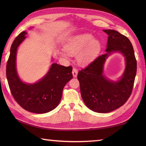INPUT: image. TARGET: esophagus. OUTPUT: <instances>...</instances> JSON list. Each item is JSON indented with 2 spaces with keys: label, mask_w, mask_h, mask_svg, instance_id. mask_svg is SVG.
Here are the masks:
<instances>
[{
  "label": "esophagus",
  "mask_w": 146,
  "mask_h": 146,
  "mask_svg": "<svg viewBox=\"0 0 146 146\" xmlns=\"http://www.w3.org/2000/svg\"><path fill=\"white\" fill-rule=\"evenodd\" d=\"M72 73H73V77H76L77 76V74H78V70H77L76 68H73Z\"/></svg>",
  "instance_id": "obj_1"
}]
</instances>
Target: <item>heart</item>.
I'll return each instance as SVG.
<instances>
[{
	"label": "heart",
	"instance_id": "b5f03b06",
	"mask_svg": "<svg viewBox=\"0 0 146 146\" xmlns=\"http://www.w3.org/2000/svg\"><path fill=\"white\" fill-rule=\"evenodd\" d=\"M70 54H77L80 61L83 64L88 63L94 60L100 49V43L94 39V37L90 34L78 35L71 38L65 47ZM66 56L67 54L63 52Z\"/></svg>",
	"mask_w": 146,
	"mask_h": 146
}]
</instances>
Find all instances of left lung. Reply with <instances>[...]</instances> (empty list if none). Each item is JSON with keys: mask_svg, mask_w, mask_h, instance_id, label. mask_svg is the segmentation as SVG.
Wrapping results in <instances>:
<instances>
[{"mask_svg": "<svg viewBox=\"0 0 146 146\" xmlns=\"http://www.w3.org/2000/svg\"><path fill=\"white\" fill-rule=\"evenodd\" d=\"M108 35L107 53L99 56L78 73L80 92L83 102L90 109L108 113L124 104L132 94L137 72V61L130 40L117 31L104 30ZM119 51L124 54L126 68L123 76L117 82L108 80L103 75L106 58L111 52Z\"/></svg>", "mask_w": 146, "mask_h": 146, "instance_id": "8db88e82", "label": "left lung"}]
</instances>
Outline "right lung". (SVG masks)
I'll list each match as a JSON object with an SVG mask.
<instances>
[{
    "mask_svg": "<svg viewBox=\"0 0 146 146\" xmlns=\"http://www.w3.org/2000/svg\"><path fill=\"white\" fill-rule=\"evenodd\" d=\"M27 33H21L12 42L6 66V76L15 100L26 110L44 113L56 107L62 97L65 85L73 78L72 66L52 64L48 73L38 82L27 84L21 81L15 68L18 46L26 38Z\"/></svg>",
    "mask_w": 146,
    "mask_h": 146,
    "instance_id": "obj_1",
    "label": "right lung"
}]
</instances>
